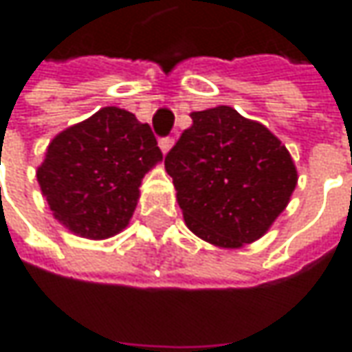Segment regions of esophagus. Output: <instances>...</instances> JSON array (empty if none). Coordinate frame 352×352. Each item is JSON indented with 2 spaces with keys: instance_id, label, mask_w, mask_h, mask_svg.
Instances as JSON below:
<instances>
[{
  "instance_id": "1",
  "label": "esophagus",
  "mask_w": 352,
  "mask_h": 352,
  "mask_svg": "<svg viewBox=\"0 0 352 352\" xmlns=\"http://www.w3.org/2000/svg\"><path fill=\"white\" fill-rule=\"evenodd\" d=\"M158 146H160V151L166 155L170 148L174 146V139H172V137H164V139H160V141H158Z\"/></svg>"
}]
</instances>
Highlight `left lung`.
Listing matches in <instances>:
<instances>
[{
  "mask_svg": "<svg viewBox=\"0 0 352 352\" xmlns=\"http://www.w3.org/2000/svg\"><path fill=\"white\" fill-rule=\"evenodd\" d=\"M164 158L188 229L219 249H241L272 227L298 184L288 148L229 105L194 111Z\"/></svg>",
  "mask_w": 352,
  "mask_h": 352,
  "instance_id": "8db88e82",
  "label": "left lung"
}]
</instances>
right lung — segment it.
<instances>
[{"instance_id": "right-lung-1", "label": "right lung", "mask_w": 352, "mask_h": 352, "mask_svg": "<svg viewBox=\"0 0 352 352\" xmlns=\"http://www.w3.org/2000/svg\"><path fill=\"white\" fill-rule=\"evenodd\" d=\"M158 162L162 153L151 127L109 105L48 142L36 182L62 227L102 241L127 227L142 178Z\"/></svg>"}]
</instances>
